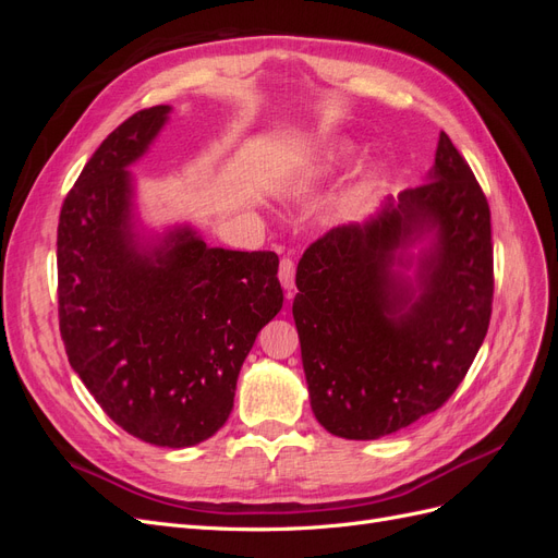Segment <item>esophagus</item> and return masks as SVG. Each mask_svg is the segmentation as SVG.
<instances>
[{"instance_id":"obj_1","label":"esophagus","mask_w":558,"mask_h":558,"mask_svg":"<svg viewBox=\"0 0 558 558\" xmlns=\"http://www.w3.org/2000/svg\"><path fill=\"white\" fill-rule=\"evenodd\" d=\"M279 281L283 289H293L295 286V263L291 258H281L279 263Z\"/></svg>"}]
</instances>
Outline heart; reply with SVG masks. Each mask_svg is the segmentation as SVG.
I'll return each instance as SVG.
<instances>
[{"instance_id":"1","label":"heart","mask_w":558,"mask_h":558,"mask_svg":"<svg viewBox=\"0 0 558 558\" xmlns=\"http://www.w3.org/2000/svg\"><path fill=\"white\" fill-rule=\"evenodd\" d=\"M349 156H351V148H347V146H340V148H332L330 154L320 160L316 167H312V170L307 172V177H305V183H314V181H318V179H324L326 174H330L332 170H337V167L340 165H344L347 160H349ZM375 183V177H367L365 179V185L363 189L367 191L369 185Z\"/></svg>"}]
</instances>
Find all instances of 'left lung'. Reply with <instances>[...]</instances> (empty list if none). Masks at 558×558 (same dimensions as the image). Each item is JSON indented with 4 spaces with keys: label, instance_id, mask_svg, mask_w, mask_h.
<instances>
[{
    "label": "left lung",
    "instance_id": "8db88e82",
    "mask_svg": "<svg viewBox=\"0 0 558 558\" xmlns=\"http://www.w3.org/2000/svg\"><path fill=\"white\" fill-rule=\"evenodd\" d=\"M424 233L434 242L410 280L407 248ZM295 283L293 318L320 426L377 440L440 410L477 356L494 300L492 211L447 134L426 183L310 244Z\"/></svg>",
    "mask_w": 558,
    "mask_h": 558
}]
</instances>
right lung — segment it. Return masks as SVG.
I'll list each match as a JSON object with an SVG mask.
<instances>
[{
    "label": "right lung",
    "instance_id": "add662e5",
    "mask_svg": "<svg viewBox=\"0 0 558 558\" xmlns=\"http://www.w3.org/2000/svg\"><path fill=\"white\" fill-rule=\"evenodd\" d=\"M170 107L118 125L66 193L58 223V316L66 359L99 408L140 440L183 449L221 428L244 359L283 291L272 251L211 248L191 228L144 246L128 165Z\"/></svg>",
    "mask_w": 558,
    "mask_h": 558
}]
</instances>
